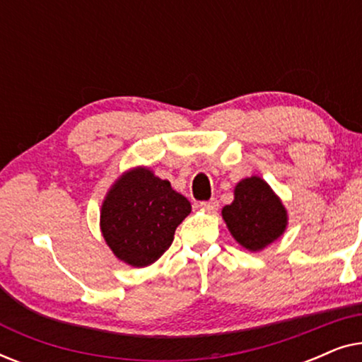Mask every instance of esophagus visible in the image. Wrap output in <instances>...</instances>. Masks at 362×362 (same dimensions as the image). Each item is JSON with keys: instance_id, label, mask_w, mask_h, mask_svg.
Listing matches in <instances>:
<instances>
[{"instance_id": "34e87169", "label": "esophagus", "mask_w": 362, "mask_h": 362, "mask_svg": "<svg viewBox=\"0 0 362 362\" xmlns=\"http://www.w3.org/2000/svg\"><path fill=\"white\" fill-rule=\"evenodd\" d=\"M201 209L209 212V214H214V212L219 209V202H217V199H211V201H204L201 202Z\"/></svg>"}]
</instances>
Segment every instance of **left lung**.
Segmentation results:
<instances>
[{
	"label": "left lung",
	"instance_id": "1",
	"mask_svg": "<svg viewBox=\"0 0 362 362\" xmlns=\"http://www.w3.org/2000/svg\"><path fill=\"white\" fill-rule=\"evenodd\" d=\"M230 235L249 252H260L280 239L288 226V212L267 181L259 176L240 180L234 201L222 207Z\"/></svg>",
	"mask_w": 362,
	"mask_h": 362
}]
</instances>
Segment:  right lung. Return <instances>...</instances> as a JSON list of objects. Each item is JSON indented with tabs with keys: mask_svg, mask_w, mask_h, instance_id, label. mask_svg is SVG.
Wrapping results in <instances>:
<instances>
[{
	"mask_svg": "<svg viewBox=\"0 0 362 362\" xmlns=\"http://www.w3.org/2000/svg\"><path fill=\"white\" fill-rule=\"evenodd\" d=\"M191 202L148 166L130 168L103 197L100 230L113 255L143 269L170 249L176 227L189 216Z\"/></svg>",
	"mask_w": 362,
	"mask_h": 362,
	"instance_id": "obj_1",
	"label": "right lung"
}]
</instances>
